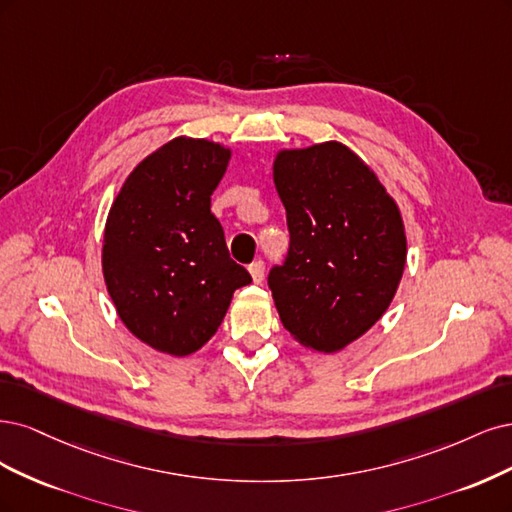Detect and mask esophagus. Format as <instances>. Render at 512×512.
<instances>
[{
  "label": "esophagus",
  "mask_w": 512,
  "mask_h": 512,
  "mask_svg": "<svg viewBox=\"0 0 512 512\" xmlns=\"http://www.w3.org/2000/svg\"><path fill=\"white\" fill-rule=\"evenodd\" d=\"M249 274H251V278H253V283L259 285L261 280H263V263H261V261H253L251 266H249Z\"/></svg>",
  "instance_id": "1"
}]
</instances>
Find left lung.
Here are the masks:
<instances>
[{"label":"left lung","mask_w":512,"mask_h":512,"mask_svg":"<svg viewBox=\"0 0 512 512\" xmlns=\"http://www.w3.org/2000/svg\"><path fill=\"white\" fill-rule=\"evenodd\" d=\"M274 187L289 257L268 276L287 332L310 351H342L381 319L404 274L402 212L368 163L338 140L280 148Z\"/></svg>","instance_id":"1"}]
</instances>
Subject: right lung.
Here are the masks:
<instances>
[{
	"label": "right lung",
	"mask_w": 512,
	"mask_h": 512,
	"mask_svg": "<svg viewBox=\"0 0 512 512\" xmlns=\"http://www.w3.org/2000/svg\"><path fill=\"white\" fill-rule=\"evenodd\" d=\"M232 148L178 136L131 170L110 206L102 272L123 325L151 349L185 357L217 334L251 276L229 257L210 195Z\"/></svg>",
	"instance_id": "obj_1"
}]
</instances>
